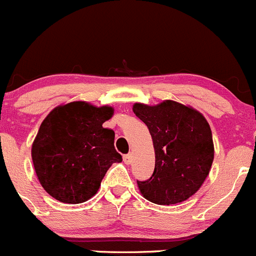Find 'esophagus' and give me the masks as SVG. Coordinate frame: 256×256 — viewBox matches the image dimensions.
<instances>
[{
  "label": "esophagus",
  "instance_id": "34e87169",
  "mask_svg": "<svg viewBox=\"0 0 256 256\" xmlns=\"http://www.w3.org/2000/svg\"><path fill=\"white\" fill-rule=\"evenodd\" d=\"M124 162H125L126 164H131V162H132V154H125V156H124Z\"/></svg>",
  "mask_w": 256,
  "mask_h": 256
}]
</instances>
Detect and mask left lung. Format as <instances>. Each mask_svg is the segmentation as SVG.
<instances>
[{
	"instance_id": "8db88e82",
	"label": "left lung",
	"mask_w": 256,
	"mask_h": 256,
	"mask_svg": "<svg viewBox=\"0 0 256 256\" xmlns=\"http://www.w3.org/2000/svg\"><path fill=\"white\" fill-rule=\"evenodd\" d=\"M132 112L148 128L154 148V171L138 182L140 193L160 206L180 203L198 192L214 160L210 126L190 105L164 100L156 105L135 102Z\"/></svg>"
}]
</instances>
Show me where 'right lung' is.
<instances>
[{"instance_id": "obj_1", "label": "right lung", "mask_w": 256, "mask_h": 256, "mask_svg": "<svg viewBox=\"0 0 256 256\" xmlns=\"http://www.w3.org/2000/svg\"><path fill=\"white\" fill-rule=\"evenodd\" d=\"M114 108L70 102L54 108L32 144L38 180L54 200L78 204L94 197L105 174L122 157L114 147L115 132L102 128Z\"/></svg>"}]
</instances>
